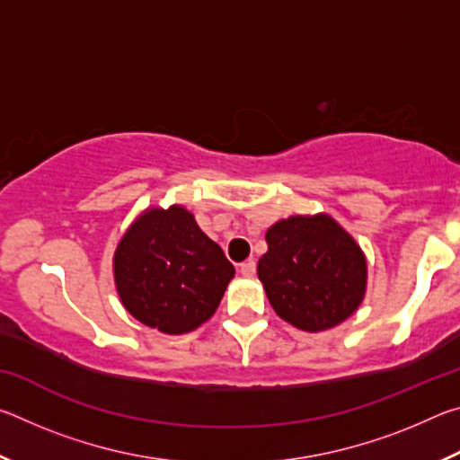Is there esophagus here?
I'll return each mask as SVG.
<instances>
[{
    "instance_id": "34e87169",
    "label": "esophagus",
    "mask_w": 460,
    "mask_h": 460,
    "mask_svg": "<svg viewBox=\"0 0 460 460\" xmlns=\"http://www.w3.org/2000/svg\"><path fill=\"white\" fill-rule=\"evenodd\" d=\"M239 271L243 276H253L255 274V261L253 260H247L243 263H239Z\"/></svg>"
}]
</instances>
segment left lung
<instances>
[{
    "mask_svg": "<svg viewBox=\"0 0 460 460\" xmlns=\"http://www.w3.org/2000/svg\"><path fill=\"white\" fill-rule=\"evenodd\" d=\"M258 276L279 318L302 331L337 326L361 305L363 252L331 217H290L266 233Z\"/></svg>",
    "mask_w": 460,
    "mask_h": 460,
    "instance_id": "left-lung-1",
    "label": "left lung"
}]
</instances>
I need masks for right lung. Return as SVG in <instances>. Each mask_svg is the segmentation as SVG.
I'll return each instance as SVG.
<instances>
[{
	"instance_id": "right-lung-1",
	"label": "right lung",
	"mask_w": 460,
	"mask_h": 460,
	"mask_svg": "<svg viewBox=\"0 0 460 460\" xmlns=\"http://www.w3.org/2000/svg\"><path fill=\"white\" fill-rule=\"evenodd\" d=\"M131 316L166 334L197 329L219 306L235 268L182 207L152 208L131 225L113 260Z\"/></svg>"
}]
</instances>
